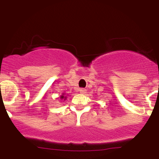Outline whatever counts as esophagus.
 <instances>
[{
  "label": "esophagus",
  "instance_id": "obj_1",
  "mask_svg": "<svg viewBox=\"0 0 159 159\" xmlns=\"http://www.w3.org/2000/svg\"><path fill=\"white\" fill-rule=\"evenodd\" d=\"M80 93H86V89H84V88H81V89H80Z\"/></svg>",
  "mask_w": 159,
  "mask_h": 159
}]
</instances>
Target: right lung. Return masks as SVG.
Segmentation results:
<instances>
[{
  "mask_svg": "<svg viewBox=\"0 0 159 159\" xmlns=\"http://www.w3.org/2000/svg\"><path fill=\"white\" fill-rule=\"evenodd\" d=\"M60 98L62 99H62H64V100H66V97H64V96H62V97H61Z\"/></svg>",
  "mask_w": 159,
  "mask_h": 159,
  "instance_id": "1",
  "label": "right lung"
}]
</instances>
